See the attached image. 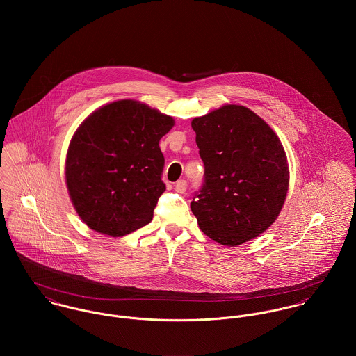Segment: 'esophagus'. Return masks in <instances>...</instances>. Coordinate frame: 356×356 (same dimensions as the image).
Instances as JSON below:
<instances>
[{"instance_id": "obj_1", "label": "esophagus", "mask_w": 356, "mask_h": 356, "mask_svg": "<svg viewBox=\"0 0 356 356\" xmlns=\"http://www.w3.org/2000/svg\"><path fill=\"white\" fill-rule=\"evenodd\" d=\"M186 188H188V182L185 179H179L177 184H175V191L178 193H185L186 192Z\"/></svg>"}]
</instances>
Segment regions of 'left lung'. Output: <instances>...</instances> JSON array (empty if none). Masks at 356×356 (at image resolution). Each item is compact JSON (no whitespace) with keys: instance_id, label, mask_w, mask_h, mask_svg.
Wrapping results in <instances>:
<instances>
[{"instance_id":"left-lung-1","label":"left lung","mask_w":356,"mask_h":356,"mask_svg":"<svg viewBox=\"0 0 356 356\" xmlns=\"http://www.w3.org/2000/svg\"><path fill=\"white\" fill-rule=\"evenodd\" d=\"M204 184L191 208L205 236L236 247L267 230L289 186L284 147L271 127L243 105H223L192 120Z\"/></svg>"}]
</instances>
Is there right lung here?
<instances>
[{"label":"right lung","instance_id":"obj_1","mask_svg":"<svg viewBox=\"0 0 356 356\" xmlns=\"http://www.w3.org/2000/svg\"><path fill=\"white\" fill-rule=\"evenodd\" d=\"M174 119L134 100L106 104L75 131L65 181L81 219L93 230L122 237L148 225L159 197L164 156L159 141Z\"/></svg>","mask_w":356,"mask_h":356}]
</instances>
